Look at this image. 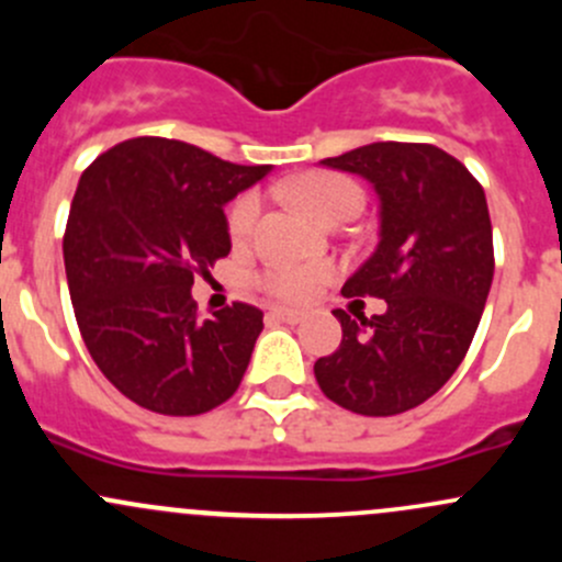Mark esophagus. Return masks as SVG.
I'll use <instances>...</instances> for the list:
<instances>
[{
  "mask_svg": "<svg viewBox=\"0 0 562 562\" xmlns=\"http://www.w3.org/2000/svg\"><path fill=\"white\" fill-rule=\"evenodd\" d=\"M274 321H282V323H302L304 321V313H299V310H288V307H274L269 313Z\"/></svg>",
  "mask_w": 562,
  "mask_h": 562,
  "instance_id": "1",
  "label": "esophagus"
}]
</instances>
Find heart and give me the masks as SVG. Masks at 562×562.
Here are the masks:
<instances>
[{
	"label": "heart",
	"instance_id": "obj_1",
	"mask_svg": "<svg viewBox=\"0 0 562 562\" xmlns=\"http://www.w3.org/2000/svg\"><path fill=\"white\" fill-rule=\"evenodd\" d=\"M291 195L307 214L328 223L337 214L361 206V190L350 179L328 171H310L291 181ZM260 214L258 192H245L236 198L228 212V234L234 241L249 239ZM331 280V269L323 263H269L255 282L280 302L304 304Z\"/></svg>",
	"mask_w": 562,
	"mask_h": 562
}]
</instances>
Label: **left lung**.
Instances as JSON below:
<instances>
[{
    "mask_svg": "<svg viewBox=\"0 0 562 562\" xmlns=\"http://www.w3.org/2000/svg\"><path fill=\"white\" fill-rule=\"evenodd\" d=\"M321 162L381 198V241L342 296L383 299L386 313L334 310L342 342L315 361V381L345 411L396 416L454 375L479 328L495 274L484 187L432 144L378 140Z\"/></svg>",
    "mask_w": 562,
    "mask_h": 562,
    "instance_id": "8db88e82",
    "label": "left lung"
}]
</instances>
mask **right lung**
Masks as SVG:
<instances>
[{"label":"right lung","mask_w":562,"mask_h":562,"mask_svg":"<svg viewBox=\"0 0 562 562\" xmlns=\"http://www.w3.org/2000/svg\"><path fill=\"white\" fill-rule=\"evenodd\" d=\"M269 171L144 135L81 173L61 241L72 310L94 364L135 405L198 416L239 389L263 313L236 302L201 321L190 291L231 252L225 203Z\"/></svg>","instance_id":"1"}]
</instances>
